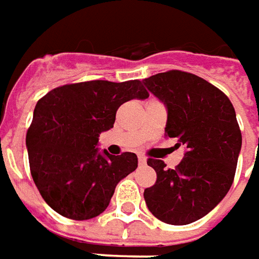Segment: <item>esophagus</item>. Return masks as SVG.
I'll return each mask as SVG.
<instances>
[{
  "label": "esophagus",
  "instance_id": "1",
  "mask_svg": "<svg viewBox=\"0 0 259 259\" xmlns=\"http://www.w3.org/2000/svg\"><path fill=\"white\" fill-rule=\"evenodd\" d=\"M139 163L140 164H146V157H144L143 154H139Z\"/></svg>",
  "mask_w": 259,
  "mask_h": 259
}]
</instances>
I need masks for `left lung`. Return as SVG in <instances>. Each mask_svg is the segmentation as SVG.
<instances>
[{"mask_svg": "<svg viewBox=\"0 0 259 259\" xmlns=\"http://www.w3.org/2000/svg\"><path fill=\"white\" fill-rule=\"evenodd\" d=\"M143 83L166 105V137L187 147L174 168L147 160L157 180L144 201L160 221L186 226L208 214L233 184L242 143L235 110L226 93L189 72L168 70Z\"/></svg>", "mask_w": 259, "mask_h": 259, "instance_id": "left-lung-1", "label": "left lung"}]
</instances>
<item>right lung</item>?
Returning <instances> with one entry per match:
<instances>
[{"instance_id":"obj_1","label":"right lung","mask_w":259,"mask_h":259,"mask_svg":"<svg viewBox=\"0 0 259 259\" xmlns=\"http://www.w3.org/2000/svg\"><path fill=\"white\" fill-rule=\"evenodd\" d=\"M146 98L135 79L69 83L38 100L26 147L33 183L52 210L78 221L106 210L117 183L137 168V156L100 153L98 137L113 127L120 105Z\"/></svg>"}]
</instances>
